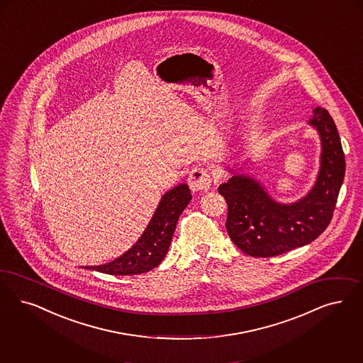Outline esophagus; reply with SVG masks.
<instances>
[{"mask_svg":"<svg viewBox=\"0 0 363 363\" xmlns=\"http://www.w3.org/2000/svg\"><path fill=\"white\" fill-rule=\"evenodd\" d=\"M191 191H205L212 186V177L205 167H194L188 177Z\"/></svg>","mask_w":363,"mask_h":363,"instance_id":"1","label":"esophagus"}]
</instances>
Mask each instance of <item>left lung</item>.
<instances>
[{"label":"left lung","mask_w":363,"mask_h":363,"mask_svg":"<svg viewBox=\"0 0 363 363\" xmlns=\"http://www.w3.org/2000/svg\"><path fill=\"white\" fill-rule=\"evenodd\" d=\"M322 145L320 166L311 190L300 200L283 203L242 167H228L232 177L218 193L228 203L226 230L238 250L253 257H272L310 244L333 218L345 178V154L337 125L322 107L308 121Z\"/></svg>","instance_id":"8db88e82"}]
</instances>
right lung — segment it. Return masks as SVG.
<instances>
[{
  "label": "right lung",
  "instance_id": "right-lung-1",
  "mask_svg": "<svg viewBox=\"0 0 363 363\" xmlns=\"http://www.w3.org/2000/svg\"><path fill=\"white\" fill-rule=\"evenodd\" d=\"M190 200L191 194L186 184H179L166 191L149 225L130 250L110 263L84 268L108 275H139L151 271L164 259L177 221Z\"/></svg>",
  "mask_w": 363,
  "mask_h": 363
}]
</instances>
